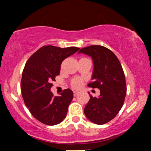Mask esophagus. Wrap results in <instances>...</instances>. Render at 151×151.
Returning a JSON list of instances; mask_svg holds the SVG:
<instances>
[{"label": "esophagus", "instance_id": "1", "mask_svg": "<svg viewBox=\"0 0 151 151\" xmlns=\"http://www.w3.org/2000/svg\"><path fill=\"white\" fill-rule=\"evenodd\" d=\"M78 93H79L78 91H74V96H77Z\"/></svg>", "mask_w": 151, "mask_h": 151}]
</instances>
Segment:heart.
Here are the masks:
<instances>
[{
  "instance_id": "heart-1",
  "label": "heart",
  "mask_w": 151,
  "mask_h": 151,
  "mask_svg": "<svg viewBox=\"0 0 151 151\" xmlns=\"http://www.w3.org/2000/svg\"><path fill=\"white\" fill-rule=\"evenodd\" d=\"M71 86L74 89H79L82 86V80L79 78H74L71 81Z\"/></svg>"
}]
</instances>
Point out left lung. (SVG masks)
Instances as JSON below:
<instances>
[{"label": "left lung", "mask_w": 151, "mask_h": 151, "mask_svg": "<svg viewBox=\"0 0 151 151\" xmlns=\"http://www.w3.org/2000/svg\"><path fill=\"white\" fill-rule=\"evenodd\" d=\"M91 57L93 67L91 88L100 89L98 97L89 94L90 99L84 108L86 118L91 122L102 125L111 121L124 105L126 83L124 70L119 59L108 48L91 45L79 51Z\"/></svg>", "instance_id": "left-lung-1"}]
</instances>
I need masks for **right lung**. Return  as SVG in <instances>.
Segmentation results:
<instances>
[{
  "label": "right lung",
  "instance_id": "1",
  "mask_svg": "<svg viewBox=\"0 0 151 151\" xmlns=\"http://www.w3.org/2000/svg\"><path fill=\"white\" fill-rule=\"evenodd\" d=\"M79 50L45 45L26 62L21 79L22 96L31 114L42 124L57 125L65 119L73 91L67 89L60 96H54L50 89L52 81L60 74L63 60Z\"/></svg>",
  "mask_w": 151,
  "mask_h": 151
}]
</instances>
